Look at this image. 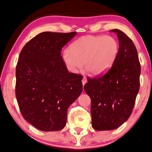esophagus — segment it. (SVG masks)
<instances>
[{
	"instance_id": "1",
	"label": "esophagus",
	"mask_w": 152,
	"mask_h": 152,
	"mask_svg": "<svg viewBox=\"0 0 152 152\" xmlns=\"http://www.w3.org/2000/svg\"><path fill=\"white\" fill-rule=\"evenodd\" d=\"M87 78H85V77H83V80H82V83H83V85L84 86L86 84V83H87Z\"/></svg>"
}]
</instances>
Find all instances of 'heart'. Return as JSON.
Masks as SVG:
<instances>
[{
    "label": "heart",
    "mask_w": 152,
    "mask_h": 152,
    "mask_svg": "<svg viewBox=\"0 0 152 152\" xmlns=\"http://www.w3.org/2000/svg\"><path fill=\"white\" fill-rule=\"evenodd\" d=\"M119 53V43L110 35H85L76 39L63 53V60L70 72L76 73L84 64L85 71L101 76L111 68Z\"/></svg>",
    "instance_id": "1"
}]
</instances>
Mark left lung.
<instances>
[{"label": "left lung", "instance_id": "obj_1", "mask_svg": "<svg viewBox=\"0 0 152 152\" xmlns=\"http://www.w3.org/2000/svg\"><path fill=\"white\" fill-rule=\"evenodd\" d=\"M119 49L111 68L102 76L87 79L84 89L91 100L92 127L113 130L126 122L134 108L139 91L141 65L134 43L118 29Z\"/></svg>", "mask_w": 152, "mask_h": 152}]
</instances>
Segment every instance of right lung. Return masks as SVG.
<instances>
[{
  "label": "right lung",
  "mask_w": 152,
  "mask_h": 152,
  "mask_svg": "<svg viewBox=\"0 0 152 152\" xmlns=\"http://www.w3.org/2000/svg\"><path fill=\"white\" fill-rule=\"evenodd\" d=\"M76 34L39 33L20 52L15 96L24 119L39 130L64 128L67 109L83 91V76L69 73L61 56Z\"/></svg>",
  "instance_id": "add662e5"
}]
</instances>
